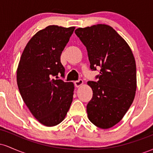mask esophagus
<instances>
[{
	"instance_id": "esophagus-1",
	"label": "esophagus",
	"mask_w": 153,
	"mask_h": 153,
	"mask_svg": "<svg viewBox=\"0 0 153 153\" xmlns=\"http://www.w3.org/2000/svg\"><path fill=\"white\" fill-rule=\"evenodd\" d=\"M82 84H83V80H81V79H80V80H76V81L75 82V85L77 88L81 86Z\"/></svg>"
}]
</instances>
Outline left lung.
<instances>
[{
  "label": "left lung",
  "mask_w": 153,
  "mask_h": 153,
  "mask_svg": "<svg viewBox=\"0 0 153 153\" xmlns=\"http://www.w3.org/2000/svg\"><path fill=\"white\" fill-rule=\"evenodd\" d=\"M75 33L86 47L91 69L101 68L99 80L87 82L93 91L88 117L96 127L108 129L122 120L134 101V57L127 42L106 24L78 28Z\"/></svg>",
  "instance_id": "1"
}]
</instances>
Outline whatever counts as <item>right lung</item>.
Segmentation results:
<instances>
[{
  "label": "right lung",
  "instance_id": "1",
  "mask_svg": "<svg viewBox=\"0 0 153 153\" xmlns=\"http://www.w3.org/2000/svg\"><path fill=\"white\" fill-rule=\"evenodd\" d=\"M75 29L50 25L36 32L26 45L17 68L23 101L43 125L62 122L73 101L74 84L54 79L65 75L60 56Z\"/></svg>",
  "mask_w": 153,
  "mask_h": 153
}]
</instances>
